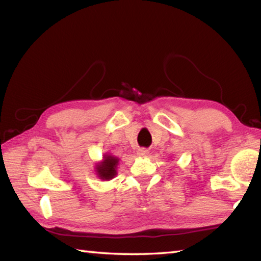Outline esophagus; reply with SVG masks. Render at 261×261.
Returning <instances> with one entry per match:
<instances>
[{
	"label": "esophagus",
	"mask_w": 261,
	"mask_h": 261,
	"mask_svg": "<svg viewBox=\"0 0 261 261\" xmlns=\"http://www.w3.org/2000/svg\"><path fill=\"white\" fill-rule=\"evenodd\" d=\"M137 154H138L139 156H143V158H144V156L148 155V150H147L146 148H140Z\"/></svg>",
	"instance_id": "1"
}]
</instances>
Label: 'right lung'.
<instances>
[{
	"label": "right lung",
	"mask_w": 261,
	"mask_h": 261,
	"mask_svg": "<svg viewBox=\"0 0 261 261\" xmlns=\"http://www.w3.org/2000/svg\"><path fill=\"white\" fill-rule=\"evenodd\" d=\"M118 161L120 160L115 158V156H112L110 154L103 155V160L100 163H98L96 167L98 177L102 180H111L114 178L117 174L116 168Z\"/></svg>",
	"instance_id": "add662e5"
}]
</instances>
